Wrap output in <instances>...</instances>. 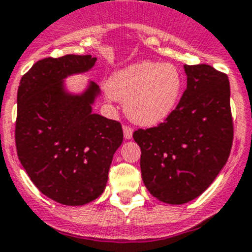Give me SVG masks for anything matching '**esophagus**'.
<instances>
[{
    "label": "esophagus",
    "mask_w": 252,
    "mask_h": 252,
    "mask_svg": "<svg viewBox=\"0 0 252 252\" xmlns=\"http://www.w3.org/2000/svg\"><path fill=\"white\" fill-rule=\"evenodd\" d=\"M123 133H124V138L126 139H132L133 137V129L130 126H123Z\"/></svg>",
    "instance_id": "1"
}]
</instances>
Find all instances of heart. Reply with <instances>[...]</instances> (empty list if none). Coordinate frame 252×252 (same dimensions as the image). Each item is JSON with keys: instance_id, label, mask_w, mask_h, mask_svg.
Here are the masks:
<instances>
[{"instance_id": "obj_1", "label": "heart", "mask_w": 252, "mask_h": 252, "mask_svg": "<svg viewBox=\"0 0 252 252\" xmlns=\"http://www.w3.org/2000/svg\"><path fill=\"white\" fill-rule=\"evenodd\" d=\"M184 89L176 65L142 61L122 68L109 78L106 91L124 101L126 117L142 126L162 123L175 110Z\"/></svg>"}]
</instances>
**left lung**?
Segmentation results:
<instances>
[{"instance_id": "8db88e82", "label": "left lung", "mask_w": 252, "mask_h": 252, "mask_svg": "<svg viewBox=\"0 0 252 252\" xmlns=\"http://www.w3.org/2000/svg\"><path fill=\"white\" fill-rule=\"evenodd\" d=\"M187 90L158 126L138 129L142 180L167 204H185L209 188L226 165L233 139L229 81L208 64L184 65Z\"/></svg>"}]
</instances>
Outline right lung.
<instances>
[{"label": "right lung", "mask_w": 252, "mask_h": 252, "mask_svg": "<svg viewBox=\"0 0 252 252\" xmlns=\"http://www.w3.org/2000/svg\"><path fill=\"white\" fill-rule=\"evenodd\" d=\"M96 60L74 54L41 60L17 90V156L35 187L64 205L101 195L123 142L120 123L93 113L101 94L95 82L87 81L80 93L65 85L67 77L91 71Z\"/></svg>", "instance_id": "obj_1"}]
</instances>
